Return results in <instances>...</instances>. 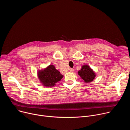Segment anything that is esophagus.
<instances>
[{
    "label": "esophagus",
    "instance_id": "34e87169",
    "mask_svg": "<svg viewBox=\"0 0 130 130\" xmlns=\"http://www.w3.org/2000/svg\"><path fill=\"white\" fill-rule=\"evenodd\" d=\"M74 71H75V70H74L73 69H71L70 70V71L71 72H73Z\"/></svg>",
    "mask_w": 130,
    "mask_h": 130
}]
</instances>
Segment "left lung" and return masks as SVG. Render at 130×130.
<instances>
[{"mask_svg":"<svg viewBox=\"0 0 130 130\" xmlns=\"http://www.w3.org/2000/svg\"><path fill=\"white\" fill-rule=\"evenodd\" d=\"M78 73L84 82L87 83L93 81L96 76L95 71L88 65H82Z\"/></svg>","mask_w":130,"mask_h":130,"instance_id":"left-lung-1","label":"left lung"}]
</instances>
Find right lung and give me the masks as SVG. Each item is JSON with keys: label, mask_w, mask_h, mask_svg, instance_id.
Listing matches in <instances>:
<instances>
[{"label": "right lung", "mask_w": 130, "mask_h": 130, "mask_svg": "<svg viewBox=\"0 0 130 130\" xmlns=\"http://www.w3.org/2000/svg\"><path fill=\"white\" fill-rule=\"evenodd\" d=\"M38 77L44 86L51 87L60 81L64 76L55 69L54 65H50L43 69L39 70L38 71Z\"/></svg>", "instance_id": "add662e5"}]
</instances>
